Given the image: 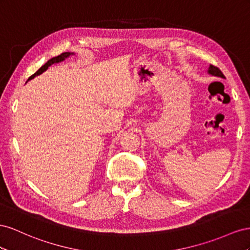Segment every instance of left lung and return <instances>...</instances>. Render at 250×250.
Listing matches in <instances>:
<instances>
[{"mask_svg":"<svg viewBox=\"0 0 250 250\" xmlns=\"http://www.w3.org/2000/svg\"><path fill=\"white\" fill-rule=\"evenodd\" d=\"M208 72L209 74L213 75V76H218V77H222V78L224 77V74H223L222 72H221V70H220L218 67H216V66L209 65Z\"/></svg>","mask_w":250,"mask_h":250,"instance_id":"obj_1","label":"left lung"}]
</instances>
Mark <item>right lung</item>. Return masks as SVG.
<instances>
[{"label": "right lung", "instance_id": "add662e5", "mask_svg": "<svg viewBox=\"0 0 250 250\" xmlns=\"http://www.w3.org/2000/svg\"><path fill=\"white\" fill-rule=\"evenodd\" d=\"M72 54H74V53L63 52V53H62L61 55H58V56H55V58H52L51 60H49V61L45 63L44 66H42V67L37 71V72H35L33 75H31L29 78H28V81H30V80H32V78H34L37 75H40V74H42V72H45V71L48 69V67L53 65V63L61 62H62V61H65L67 58H69V56L72 55Z\"/></svg>", "mask_w": 250, "mask_h": 250}]
</instances>
